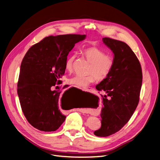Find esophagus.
Instances as JSON below:
<instances>
[{
	"label": "esophagus",
	"instance_id": "esophagus-1",
	"mask_svg": "<svg viewBox=\"0 0 160 160\" xmlns=\"http://www.w3.org/2000/svg\"><path fill=\"white\" fill-rule=\"evenodd\" d=\"M84 91H86V92H92L93 93V88H92V87H88V88H85L84 90ZM78 111H79V112H81L80 110H78Z\"/></svg>",
	"mask_w": 160,
	"mask_h": 160
}]
</instances>
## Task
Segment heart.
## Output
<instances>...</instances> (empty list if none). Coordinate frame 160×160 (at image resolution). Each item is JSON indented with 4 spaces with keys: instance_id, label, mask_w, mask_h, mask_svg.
<instances>
[{
    "instance_id": "obj_1",
    "label": "heart",
    "mask_w": 160,
    "mask_h": 160,
    "mask_svg": "<svg viewBox=\"0 0 160 160\" xmlns=\"http://www.w3.org/2000/svg\"><path fill=\"white\" fill-rule=\"evenodd\" d=\"M83 54L87 59L91 62L88 76L76 75L68 79V82L72 85L79 88H85L92 83L97 78L99 80L104 79L110 73L114 65L112 56L105 54V52L97 47H89L83 50ZM76 58L74 55H70L65 62V68L71 72L73 68V62Z\"/></svg>"
}]
</instances>
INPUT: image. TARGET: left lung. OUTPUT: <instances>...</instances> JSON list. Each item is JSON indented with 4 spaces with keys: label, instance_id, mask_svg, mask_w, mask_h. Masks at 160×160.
I'll return each mask as SVG.
<instances>
[{
    "label": "left lung",
    "instance_id": "8db88e82",
    "mask_svg": "<svg viewBox=\"0 0 160 160\" xmlns=\"http://www.w3.org/2000/svg\"><path fill=\"white\" fill-rule=\"evenodd\" d=\"M102 42L114 53V65L108 76L96 85L104 90L101 127L93 134L107 137L123 128L138 105L142 84V70L136 54L125 42L105 37ZM107 96L110 97L108 100Z\"/></svg>",
    "mask_w": 160,
    "mask_h": 160
}]
</instances>
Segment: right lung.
I'll return each mask as SVG.
<instances>
[{
  "label": "right lung",
  "instance_id": "1",
  "mask_svg": "<svg viewBox=\"0 0 160 160\" xmlns=\"http://www.w3.org/2000/svg\"><path fill=\"white\" fill-rule=\"evenodd\" d=\"M85 37V35L78 34L46 37L33 45L24 55L17 93L23 114L34 128L52 132L64 121L66 116L61 112L59 103L65 92L62 95L52 88L62 82L60 79L65 72L69 52L75 44Z\"/></svg>",
  "mask_w": 160,
  "mask_h": 160
}]
</instances>
